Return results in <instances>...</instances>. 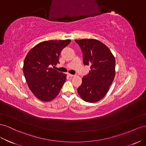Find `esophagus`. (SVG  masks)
<instances>
[{"label": "esophagus", "instance_id": "1", "mask_svg": "<svg viewBox=\"0 0 146 146\" xmlns=\"http://www.w3.org/2000/svg\"><path fill=\"white\" fill-rule=\"evenodd\" d=\"M68 75L70 77H73V76H74V74H70V73L68 74Z\"/></svg>", "mask_w": 146, "mask_h": 146}]
</instances>
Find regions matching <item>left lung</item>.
I'll list each match as a JSON object with an SVG mask.
<instances>
[{
    "label": "left lung",
    "mask_w": 146,
    "mask_h": 146,
    "mask_svg": "<svg viewBox=\"0 0 146 146\" xmlns=\"http://www.w3.org/2000/svg\"><path fill=\"white\" fill-rule=\"evenodd\" d=\"M83 55V63L90 70L83 76L78 92L85 102L94 103L107 94L115 77V58L106 46L95 39L76 40Z\"/></svg>",
    "instance_id": "obj_1"
}]
</instances>
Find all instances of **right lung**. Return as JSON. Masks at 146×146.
<instances>
[{"instance_id": "1", "label": "right lung", "mask_w": 146, "mask_h": 146, "mask_svg": "<svg viewBox=\"0 0 146 146\" xmlns=\"http://www.w3.org/2000/svg\"><path fill=\"white\" fill-rule=\"evenodd\" d=\"M70 42V40L43 41L32 48L25 58V78L29 89L40 100L51 101L65 82L66 74L51 66L59 63L62 50Z\"/></svg>"}]
</instances>
